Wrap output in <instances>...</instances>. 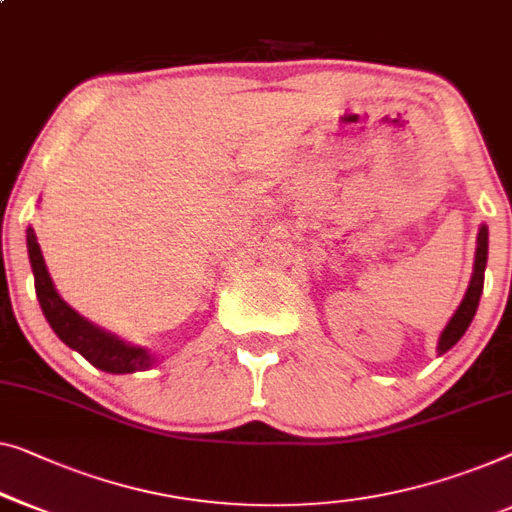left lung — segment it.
Segmentation results:
<instances>
[{"label": "left lung", "mask_w": 512, "mask_h": 512, "mask_svg": "<svg viewBox=\"0 0 512 512\" xmlns=\"http://www.w3.org/2000/svg\"><path fill=\"white\" fill-rule=\"evenodd\" d=\"M485 265H487V226L480 228V233H478L476 265H473V277H471L469 291H466L462 305L457 307L455 316L450 318L446 330L441 332L439 353L450 351V348H453L459 342V339H462L466 328H469L471 321H473V316H476L480 293H483V284H485Z\"/></svg>", "instance_id": "1"}]
</instances>
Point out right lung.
I'll return each instance as SVG.
<instances>
[{
    "instance_id": "right-lung-1",
    "label": "right lung",
    "mask_w": 512,
    "mask_h": 512,
    "mask_svg": "<svg viewBox=\"0 0 512 512\" xmlns=\"http://www.w3.org/2000/svg\"><path fill=\"white\" fill-rule=\"evenodd\" d=\"M27 251L29 263L34 270L36 298L43 309V316L48 318L50 328L62 339L66 346L76 348L85 360H90L94 367L110 374H131L140 369L152 367L154 358L145 348L129 346L122 339H117L110 332L96 328L90 321H85L78 311H73L55 291L53 279H50L46 261H43L41 247L36 242L34 228H27Z\"/></svg>"
}]
</instances>
